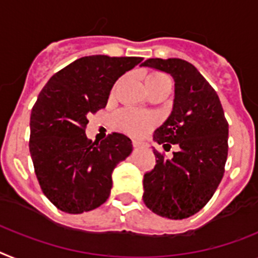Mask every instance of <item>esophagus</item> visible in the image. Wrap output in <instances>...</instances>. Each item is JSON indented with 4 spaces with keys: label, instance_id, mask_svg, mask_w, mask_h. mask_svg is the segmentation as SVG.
Listing matches in <instances>:
<instances>
[{
    "label": "esophagus",
    "instance_id": "esophagus-1",
    "mask_svg": "<svg viewBox=\"0 0 258 258\" xmlns=\"http://www.w3.org/2000/svg\"><path fill=\"white\" fill-rule=\"evenodd\" d=\"M133 144H134V147H135V148H140V147H144V143L139 142V140H134Z\"/></svg>",
    "mask_w": 258,
    "mask_h": 258
}]
</instances>
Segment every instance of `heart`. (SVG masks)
Masks as SVG:
<instances>
[{
  "label": "heart",
  "mask_w": 258,
  "mask_h": 258,
  "mask_svg": "<svg viewBox=\"0 0 258 258\" xmlns=\"http://www.w3.org/2000/svg\"><path fill=\"white\" fill-rule=\"evenodd\" d=\"M169 81L170 79L166 75L155 72L148 75V77L146 79V85L147 89H148L151 86ZM114 122H115V124L118 125L119 128H122L123 131H125L130 135L139 136L149 131L151 128H153L156 123H157V118L152 115V114L139 111V110L123 109L114 115Z\"/></svg>",
  "instance_id": "obj_1"
}]
</instances>
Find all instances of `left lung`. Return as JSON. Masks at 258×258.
Wrapping results in <instances>:
<instances>
[{
	"label": "left lung",
	"mask_w": 258,
	"mask_h": 258,
	"mask_svg": "<svg viewBox=\"0 0 258 258\" xmlns=\"http://www.w3.org/2000/svg\"><path fill=\"white\" fill-rule=\"evenodd\" d=\"M142 66L174 79V103L153 139L170 149L172 159L153 149L156 165L144 174L143 201L169 219H185L206 206L224 174L228 155V122L220 99L196 67L181 59H148Z\"/></svg>",
	"instance_id": "left-lung-1"
}]
</instances>
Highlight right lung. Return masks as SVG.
<instances>
[{"instance_id":"add662e5","label":"right lung","mask_w":258,"mask_h":258,"mask_svg":"<svg viewBox=\"0 0 258 258\" xmlns=\"http://www.w3.org/2000/svg\"><path fill=\"white\" fill-rule=\"evenodd\" d=\"M142 57L85 56L56 72L31 110L30 153L44 196L59 210L81 214L107 201L111 173L133 151L112 133L101 143L85 135L88 116L103 109L116 80Z\"/></svg>"}]
</instances>
